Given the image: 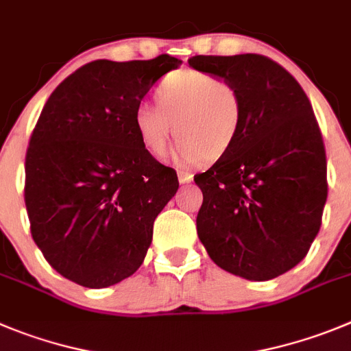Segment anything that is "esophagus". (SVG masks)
Instances as JSON below:
<instances>
[{
	"label": "esophagus",
	"instance_id": "1",
	"mask_svg": "<svg viewBox=\"0 0 351 351\" xmlns=\"http://www.w3.org/2000/svg\"><path fill=\"white\" fill-rule=\"evenodd\" d=\"M178 178H179V182H181V184H188V182L193 181V173L186 172V170H179Z\"/></svg>",
	"mask_w": 351,
	"mask_h": 351
}]
</instances>
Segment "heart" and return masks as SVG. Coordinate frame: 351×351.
<instances>
[{"label":"heart","instance_id":"b5f03b06","mask_svg":"<svg viewBox=\"0 0 351 351\" xmlns=\"http://www.w3.org/2000/svg\"><path fill=\"white\" fill-rule=\"evenodd\" d=\"M156 102L158 106L143 102L134 112L137 136L154 156L165 153L176 127L178 162H215L231 149L242 128L239 88L204 71L182 69L167 75L156 88Z\"/></svg>","mask_w":351,"mask_h":351}]
</instances>
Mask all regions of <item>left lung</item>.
<instances>
[{"label":"left lung","mask_w":351,"mask_h":351,"mask_svg":"<svg viewBox=\"0 0 351 351\" xmlns=\"http://www.w3.org/2000/svg\"><path fill=\"white\" fill-rule=\"evenodd\" d=\"M188 64L233 83L243 104L231 149L195 176L204 193L198 239L228 273L271 280L303 261L322 224L327 162L313 109L294 76L265 56Z\"/></svg>","instance_id":"8db88e82"}]
</instances>
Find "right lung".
Listing matches in <instances>:
<instances>
[{
  "label": "right lung",
  "instance_id": "obj_1",
  "mask_svg": "<svg viewBox=\"0 0 351 351\" xmlns=\"http://www.w3.org/2000/svg\"><path fill=\"white\" fill-rule=\"evenodd\" d=\"M181 60H94L48 97L25 154V208L48 265L102 289L139 269L178 173L144 147L134 112Z\"/></svg>",
  "mask_w": 351,
  "mask_h": 351
}]
</instances>
